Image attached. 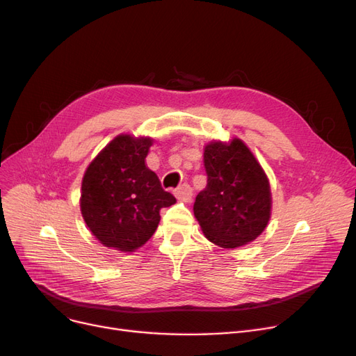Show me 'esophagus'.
<instances>
[{"label": "esophagus", "mask_w": 356, "mask_h": 356, "mask_svg": "<svg viewBox=\"0 0 356 356\" xmlns=\"http://www.w3.org/2000/svg\"><path fill=\"white\" fill-rule=\"evenodd\" d=\"M175 196L180 200H191L193 196V191L189 184H181L177 191H175Z\"/></svg>", "instance_id": "34e87169"}]
</instances>
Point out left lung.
Returning <instances> with one entry per match:
<instances>
[{"instance_id": "obj_1", "label": "left lung", "mask_w": 356, "mask_h": 356, "mask_svg": "<svg viewBox=\"0 0 356 356\" xmlns=\"http://www.w3.org/2000/svg\"><path fill=\"white\" fill-rule=\"evenodd\" d=\"M203 161L208 184L193 211L204 236L222 248L248 244L266 229L271 213L266 173L238 138L208 144Z\"/></svg>"}]
</instances>
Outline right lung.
Returning <instances> with one entry per match:
<instances>
[{
    "label": "right lung",
    "instance_id": "right-lung-1",
    "mask_svg": "<svg viewBox=\"0 0 356 356\" xmlns=\"http://www.w3.org/2000/svg\"><path fill=\"white\" fill-rule=\"evenodd\" d=\"M149 138L118 136L83 176L81 211L89 231L105 247L131 252L153 236L160 211L176 199L145 165Z\"/></svg>",
    "mask_w": 356,
    "mask_h": 356
}]
</instances>
